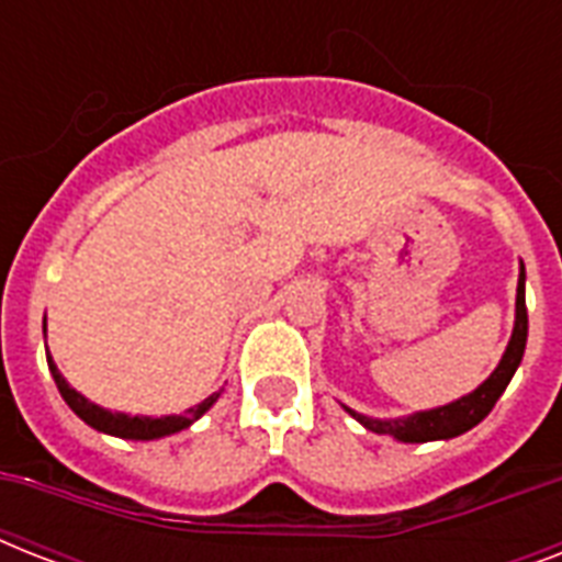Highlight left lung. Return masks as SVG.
<instances>
[{
	"label": "left lung",
	"instance_id": "8db88e82",
	"mask_svg": "<svg viewBox=\"0 0 562 562\" xmlns=\"http://www.w3.org/2000/svg\"><path fill=\"white\" fill-rule=\"evenodd\" d=\"M525 341H528V308H525V265L519 271V285H516V326L514 335H510V344H507L505 356L498 361V368L490 373V379L481 387L470 393V396H461L458 402H449L443 408L435 411H419V414H411V417L402 419H370L364 414H356L350 411L352 417L359 419L361 426L375 431V435H391L402 443H428V440H449V437H458L463 431H470L472 426H479L481 419L487 417L493 405L498 402V396L505 393V387L514 379L516 368L525 356Z\"/></svg>",
	"mask_w": 562,
	"mask_h": 562
}]
</instances>
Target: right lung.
Returning a JSON list of instances; mask_svg holds the SVG:
<instances>
[{
  "mask_svg": "<svg viewBox=\"0 0 562 562\" xmlns=\"http://www.w3.org/2000/svg\"><path fill=\"white\" fill-rule=\"evenodd\" d=\"M46 359H48V370H52V375H55L57 391H60V396L66 400V405H69V408H72L75 414L87 423V426L99 428V431H104V435L127 437V440H154V437H166L180 431V428H189L194 419L203 417V414L212 408V402L221 396V391L212 393V396H206L201 405L189 408L183 417H127V414H113V411L99 408L95 402L83 400L81 393L66 384V379L60 375V370H57V364L52 361L48 352H46Z\"/></svg>",
  "mask_w": 562,
  "mask_h": 562,
  "instance_id": "add662e5",
  "label": "right lung"
}]
</instances>
